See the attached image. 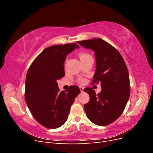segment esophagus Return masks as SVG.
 <instances>
[{
  "instance_id": "1",
  "label": "esophagus",
  "mask_w": 153,
  "mask_h": 153,
  "mask_svg": "<svg viewBox=\"0 0 153 153\" xmlns=\"http://www.w3.org/2000/svg\"><path fill=\"white\" fill-rule=\"evenodd\" d=\"M84 87H80V90L81 92H84Z\"/></svg>"
}]
</instances>
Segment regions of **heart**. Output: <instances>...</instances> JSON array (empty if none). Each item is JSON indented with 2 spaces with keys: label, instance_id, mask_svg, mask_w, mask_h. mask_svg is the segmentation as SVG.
Instances as JSON below:
<instances>
[{
  "label": "heart",
  "instance_id": "b5f03b06",
  "mask_svg": "<svg viewBox=\"0 0 153 153\" xmlns=\"http://www.w3.org/2000/svg\"><path fill=\"white\" fill-rule=\"evenodd\" d=\"M88 55H89L86 53H80L79 54V57H80V59H83V58H84V57L88 56ZM83 82V81L81 80V82Z\"/></svg>",
  "mask_w": 153,
  "mask_h": 153
}]
</instances>
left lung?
I'll return each instance as SVG.
<instances>
[{
	"label": "left lung",
	"mask_w": 153,
	"mask_h": 153,
	"mask_svg": "<svg viewBox=\"0 0 153 153\" xmlns=\"http://www.w3.org/2000/svg\"><path fill=\"white\" fill-rule=\"evenodd\" d=\"M83 47L94 52L96 72L92 84L101 83L97 94L91 87L84 91L89 101L84 107L87 118L94 124L104 126L112 123L123 114L130 95L128 68L117 49L100 38L77 41Z\"/></svg>",
	"instance_id": "left-lung-1"
}]
</instances>
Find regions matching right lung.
<instances>
[{"instance_id":"obj_1","label":"right lung","mask_w":153,"mask_h":153,"mask_svg":"<svg viewBox=\"0 0 153 153\" xmlns=\"http://www.w3.org/2000/svg\"><path fill=\"white\" fill-rule=\"evenodd\" d=\"M76 48L79 47L74 43L45 48L27 71L25 101L34 119L47 128H58L66 123L71 106L80 92L77 85L59 92L57 82L65 75L66 55Z\"/></svg>"}]
</instances>
